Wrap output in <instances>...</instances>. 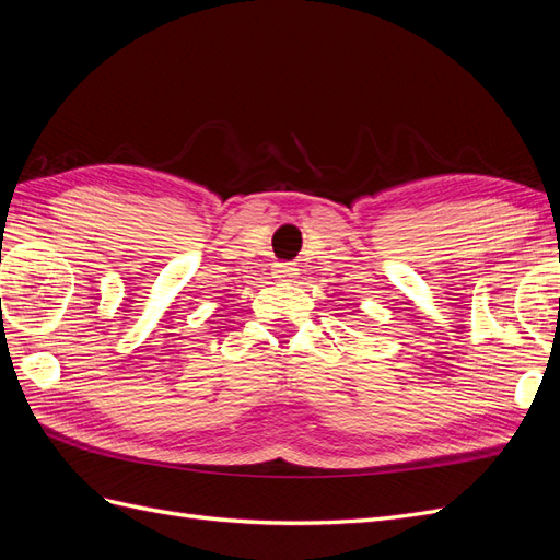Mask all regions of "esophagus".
Returning a JSON list of instances; mask_svg holds the SVG:
<instances>
[{
	"instance_id": "obj_1",
	"label": "esophagus",
	"mask_w": 560,
	"mask_h": 560,
	"mask_svg": "<svg viewBox=\"0 0 560 560\" xmlns=\"http://www.w3.org/2000/svg\"><path fill=\"white\" fill-rule=\"evenodd\" d=\"M294 266H290V264H278V270H276V273H278V278L282 280V282H292L294 280Z\"/></svg>"
}]
</instances>
